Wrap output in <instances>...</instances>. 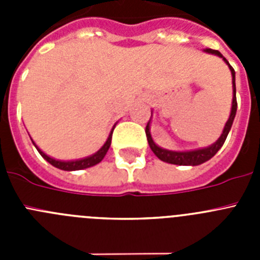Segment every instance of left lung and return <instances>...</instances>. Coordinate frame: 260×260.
I'll list each match as a JSON object with an SVG mask.
<instances>
[{"instance_id": "left-lung-1", "label": "left lung", "mask_w": 260, "mask_h": 260, "mask_svg": "<svg viewBox=\"0 0 260 260\" xmlns=\"http://www.w3.org/2000/svg\"><path fill=\"white\" fill-rule=\"evenodd\" d=\"M204 52L210 53V54H215V56L222 58V61L228 65L229 70H231L232 88H233V100H232L231 114H229L228 121H226V123H225L219 139H217L215 143L211 144V146L204 147V148H197V150H190V151H172V150H167V148H162V147L157 146V144L155 143V141L152 139V135H151V132H150L151 119H152V110H151V118L146 126L147 141H148V144H150V148L152 150V152L164 162H169V164H174V165H190V167H195V165H201L203 164V162L208 161V160L212 158L213 156L217 153V151L221 148L225 139H226V137H228L229 132H231L232 125H233L234 117H236V112H237V99H236V71H234V69L229 65L228 59L225 58L219 50H213V49H210V48H207V49H204Z\"/></svg>"}]
</instances>
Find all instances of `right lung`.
Returning <instances> with one entry per match:
<instances>
[{"instance_id":"right-lung-1","label":"right lung","mask_w":260,"mask_h":260,"mask_svg":"<svg viewBox=\"0 0 260 260\" xmlns=\"http://www.w3.org/2000/svg\"><path fill=\"white\" fill-rule=\"evenodd\" d=\"M114 127H116V125H114L113 128L110 130L109 137H108L107 142L103 144L102 148H100L98 152L87 156V157L78 158V160H57V158H54V157H50L49 155H47L45 152H43V151H41L40 148L36 146L35 142L32 141V139H31V141H32V143H34V146L36 147V150L39 151V153H40V155L43 156V157H44L45 160L49 162V164H52L53 167L58 168V169H61V171H68V172L82 171V169H86V168H91V167H93V165L99 164V162L102 161L103 158H104V156L107 155L108 150H109L110 143H112V134H113Z\"/></svg>"}]
</instances>
